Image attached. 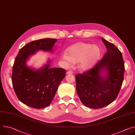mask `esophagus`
Returning <instances> with one entry per match:
<instances>
[{"label":"esophagus","instance_id":"obj_1","mask_svg":"<svg viewBox=\"0 0 135 135\" xmlns=\"http://www.w3.org/2000/svg\"><path fill=\"white\" fill-rule=\"evenodd\" d=\"M67 74H73V72L72 71H68L67 73H66Z\"/></svg>","mask_w":135,"mask_h":135}]
</instances>
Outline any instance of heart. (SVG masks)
<instances>
[{
	"label": "heart",
	"instance_id": "heart-1",
	"mask_svg": "<svg viewBox=\"0 0 135 135\" xmlns=\"http://www.w3.org/2000/svg\"><path fill=\"white\" fill-rule=\"evenodd\" d=\"M101 50L96 45L85 43H78L71 45L61 55L66 67L72 66L75 62H79V68L83 70L91 68L99 60Z\"/></svg>",
	"mask_w": 135,
	"mask_h": 135
}]
</instances>
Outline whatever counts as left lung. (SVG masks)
Returning <instances> with one entry per match:
<instances>
[{
  "instance_id": "8db88e82",
  "label": "left lung",
  "mask_w": 135,
  "mask_h": 135,
  "mask_svg": "<svg viewBox=\"0 0 135 135\" xmlns=\"http://www.w3.org/2000/svg\"><path fill=\"white\" fill-rule=\"evenodd\" d=\"M107 52L90 70L75 76L76 91L85 106L105 107L116 99L123 81L124 64L120 51L102 38Z\"/></svg>"
}]
</instances>
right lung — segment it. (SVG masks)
<instances>
[{
	"mask_svg": "<svg viewBox=\"0 0 135 135\" xmlns=\"http://www.w3.org/2000/svg\"><path fill=\"white\" fill-rule=\"evenodd\" d=\"M57 40L44 38L33 41L19 51L13 67L12 81L17 98L34 108L50 105L60 83L66 75L60 68H51V60L42 68L35 69L27 66L30 56L42 50L52 52Z\"/></svg>",
	"mask_w": 135,
	"mask_h": 135,
	"instance_id": "1",
	"label": "right lung"
}]
</instances>
